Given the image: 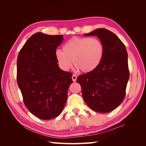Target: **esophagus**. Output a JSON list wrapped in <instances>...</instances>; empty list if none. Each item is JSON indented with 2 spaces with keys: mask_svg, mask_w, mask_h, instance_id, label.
I'll list each match as a JSON object with an SVG mask.
<instances>
[{
  "mask_svg": "<svg viewBox=\"0 0 146 146\" xmlns=\"http://www.w3.org/2000/svg\"><path fill=\"white\" fill-rule=\"evenodd\" d=\"M77 77L76 75L73 74V76H72V78L73 82H76V80H77Z\"/></svg>",
  "mask_w": 146,
  "mask_h": 146,
  "instance_id": "obj_1",
  "label": "esophagus"
}]
</instances>
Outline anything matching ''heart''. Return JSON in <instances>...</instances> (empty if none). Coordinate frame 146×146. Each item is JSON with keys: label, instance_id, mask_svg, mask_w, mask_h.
Listing matches in <instances>:
<instances>
[{"label": "heart", "instance_id": "1", "mask_svg": "<svg viewBox=\"0 0 146 146\" xmlns=\"http://www.w3.org/2000/svg\"><path fill=\"white\" fill-rule=\"evenodd\" d=\"M63 52L57 50L55 56L60 67L68 70L72 66L80 71L88 73L94 70L102 60L103 44L99 39L89 37H74L63 46Z\"/></svg>", "mask_w": 146, "mask_h": 146}]
</instances>
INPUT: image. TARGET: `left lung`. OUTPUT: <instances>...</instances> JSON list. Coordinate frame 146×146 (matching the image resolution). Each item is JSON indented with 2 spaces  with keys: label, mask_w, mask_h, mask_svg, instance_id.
Returning <instances> with one entry per match:
<instances>
[{
  "label": "left lung",
  "mask_w": 146,
  "mask_h": 146,
  "mask_svg": "<svg viewBox=\"0 0 146 146\" xmlns=\"http://www.w3.org/2000/svg\"><path fill=\"white\" fill-rule=\"evenodd\" d=\"M85 35L99 38L104 46V56L98 68L80 75L77 82L88 107L96 112L108 113L125 98L129 79L127 52L121 39L108 30L98 29Z\"/></svg>",
  "instance_id": "1"
}]
</instances>
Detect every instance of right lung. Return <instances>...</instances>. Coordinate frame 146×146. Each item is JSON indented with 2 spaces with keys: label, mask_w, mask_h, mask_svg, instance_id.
Segmentation results:
<instances>
[{
  "label": "right lung",
  "mask_w": 146,
  "mask_h": 146,
  "mask_svg": "<svg viewBox=\"0 0 146 146\" xmlns=\"http://www.w3.org/2000/svg\"><path fill=\"white\" fill-rule=\"evenodd\" d=\"M63 39V35L36 33L17 56V82L24 103L34 116L43 120L62 112L72 83V74L61 70L55 56Z\"/></svg>",
  "instance_id": "1"
}]
</instances>
